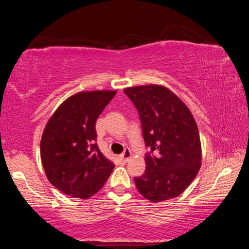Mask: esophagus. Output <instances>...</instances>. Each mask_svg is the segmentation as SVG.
Here are the masks:
<instances>
[{
	"label": "esophagus",
	"mask_w": 249,
	"mask_h": 249,
	"mask_svg": "<svg viewBox=\"0 0 249 249\" xmlns=\"http://www.w3.org/2000/svg\"><path fill=\"white\" fill-rule=\"evenodd\" d=\"M130 157H132V151H130L128 148L125 149L124 153L120 156L122 161H125V162H127L130 159Z\"/></svg>",
	"instance_id": "1"
}]
</instances>
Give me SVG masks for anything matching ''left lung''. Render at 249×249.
Returning <instances> with one entry per match:
<instances>
[{
	"label": "left lung",
	"instance_id": "left-lung-1",
	"mask_svg": "<svg viewBox=\"0 0 249 249\" xmlns=\"http://www.w3.org/2000/svg\"><path fill=\"white\" fill-rule=\"evenodd\" d=\"M141 117L146 147L144 175L134 178L138 192L151 202L180 196L201 167L202 150L196 120L182 101L163 86L124 89Z\"/></svg>",
	"mask_w": 249,
	"mask_h": 249
}]
</instances>
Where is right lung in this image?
Returning <instances> with one entry per match:
<instances>
[{"label": "right lung", "mask_w": 249, "mask_h": 249, "mask_svg": "<svg viewBox=\"0 0 249 249\" xmlns=\"http://www.w3.org/2000/svg\"><path fill=\"white\" fill-rule=\"evenodd\" d=\"M116 91H86L71 95L54 111L40 141L47 179L67 196L87 200L102 189L114 163L96 145L95 123Z\"/></svg>", "instance_id": "obj_1"}]
</instances>
